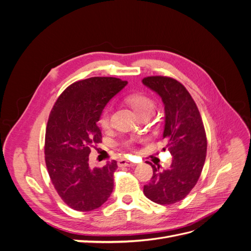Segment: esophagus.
Listing matches in <instances>:
<instances>
[{
  "instance_id": "esophagus-1",
  "label": "esophagus",
  "mask_w": 251,
  "mask_h": 251,
  "mask_svg": "<svg viewBox=\"0 0 251 251\" xmlns=\"http://www.w3.org/2000/svg\"><path fill=\"white\" fill-rule=\"evenodd\" d=\"M136 164L131 162V161H127V160H125V159H121V160L118 161V166H120V168H123V166H127V168H132V166H135Z\"/></svg>"
}]
</instances>
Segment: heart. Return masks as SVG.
<instances>
[{
	"label": "heart",
	"mask_w": 251,
	"mask_h": 251,
	"mask_svg": "<svg viewBox=\"0 0 251 251\" xmlns=\"http://www.w3.org/2000/svg\"><path fill=\"white\" fill-rule=\"evenodd\" d=\"M126 100L140 117L142 115H146V114H151L155 109V103L153 100L142 93H133L127 95ZM98 125L100 126V127L104 128V130H107L110 126V108L107 107L101 111L100 118H98ZM125 146L128 147L130 142L126 141Z\"/></svg>",
	"instance_id": "1"
}]
</instances>
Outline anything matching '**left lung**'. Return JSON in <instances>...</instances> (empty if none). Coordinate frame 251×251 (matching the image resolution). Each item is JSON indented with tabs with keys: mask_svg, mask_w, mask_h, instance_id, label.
Listing matches in <instances>:
<instances>
[{
	"mask_svg": "<svg viewBox=\"0 0 251 251\" xmlns=\"http://www.w3.org/2000/svg\"><path fill=\"white\" fill-rule=\"evenodd\" d=\"M142 82L162 98L163 139L173 156L165 170L150 163L153 176L143 186V194L155 203L171 205L183 200L198 182L206 158V134L198 107L181 82L160 75L144 77Z\"/></svg>",
	"mask_w": 251,
	"mask_h": 251,
	"instance_id": "obj_1",
	"label": "left lung"
}]
</instances>
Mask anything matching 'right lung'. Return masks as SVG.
<instances>
[{"instance_id":"add662e5","label":"right lung","mask_w":251,"mask_h":251,"mask_svg":"<svg viewBox=\"0 0 251 251\" xmlns=\"http://www.w3.org/2000/svg\"><path fill=\"white\" fill-rule=\"evenodd\" d=\"M126 83L100 76L75 81L59 95L50 112L45 161L57 194L75 210L100 207L113 192L117 162L90 169L89 154L94 144L101 142L97 126L101 111Z\"/></svg>"}]
</instances>
